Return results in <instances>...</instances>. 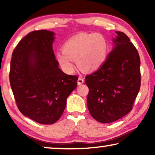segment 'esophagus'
Instances as JSON below:
<instances>
[{"label":"esophagus","mask_w":155,"mask_h":155,"mask_svg":"<svg viewBox=\"0 0 155 155\" xmlns=\"http://www.w3.org/2000/svg\"><path fill=\"white\" fill-rule=\"evenodd\" d=\"M83 83H84V78L83 77H80L79 78H78V81H77L78 85H81V84H83Z\"/></svg>","instance_id":"esophagus-1"}]
</instances>
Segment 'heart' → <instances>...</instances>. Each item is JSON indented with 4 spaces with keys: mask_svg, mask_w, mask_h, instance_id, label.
Segmentation results:
<instances>
[{
    "mask_svg": "<svg viewBox=\"0 0 155 155\" xmlns=\"http://www.w3.org/2000/svg\"><path fill=\"white\" fill-rule=\"evenodd\" d=\"M108 54V44L99 33H79L70 38L63 46V52H57V59L65 71L74 69V61L84 71L96 70L103 65Z\"/></svg>",
    "mask_w": 155,
    "mask_h": 155,
    "instance_id": "1",
    "label": "heart"
}]
</instances>
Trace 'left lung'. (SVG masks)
Wrapping results in <instances>:
<instances>
[{
  "mask_svg": "<svg viewBox=\"0 0 155 155\" xmlns=\"http://www.w3.org/2000/svg\"><path fill=\"white\" fill-rule=\"evenodd\" d=\"M115 44L105 62L85 77L89 87L87 104L94 119L111 123L133 109L141 85L140 58L128 37L115 31Z\"/></svg>",
  "mask_w": 155,
  "mask_h": 155,
  "instance_id": "left-lung-1",
  "label": "left lung"
}]
</instances>
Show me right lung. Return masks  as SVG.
I'll use <instances>...</instances> for the list:
<instances>
[{
	"instance_id": "right-lung-1",
	"label": "right lung",
	"mask_w": 155,
	"mask_h": 155,
	"mask_svg": "<svg viewBox=\"0 0 155 155\" xmlns=\"http://www.w3.org/2000/svg\"><path fill=\"white\" fill-rule=\"evenodd\" d=\"M54 35L46 30L28 33L15 46L10 65V85L18 109L42 124L61 117L78 78L59 68L52 50Z\"/></svg>"
}]
</instances>
